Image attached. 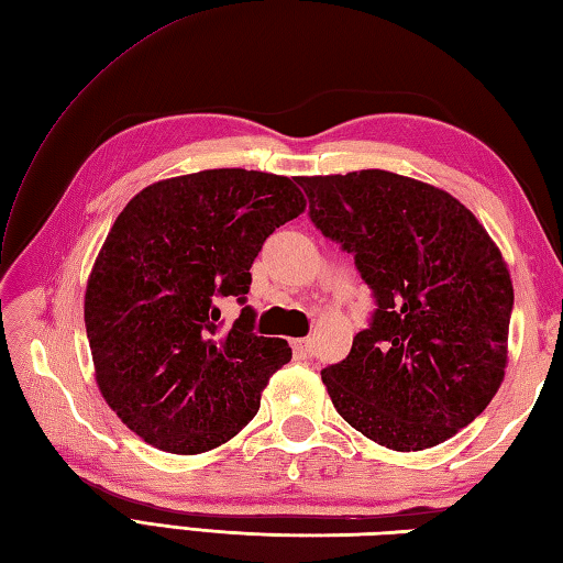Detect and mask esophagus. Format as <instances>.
<instances>
[{"label":"esophagus","mask_w":563,"mask_h":563,"mask_svg":"<svg viewBox=\"0 0 563 563\" xmlns=\"http://www.w3.org/2000/svg\"><path fill=\"white\" fill-rule=\"evenodd\" d=\"M291 347H294L296 357H309V355L313 353V343H311V338H299V341H294V343H291Z\"/></svg>","instance_id":"esophagus-1"}]
</instances>
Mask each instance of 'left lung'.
I'll return each mask as SVG.
<instances>
[{"mask_svg": "<svg viewBox=\"0 0 563 563\" xmlns=\"http://www.w3.org/2000/svg\"><path fill=\"white\" fill-rule=\"evenodd\" d=\"M296 184L377 306L347 357L321 369L333 407L391 451L449 441L505 377L515 294L500 250L451 194L407 176L365 168Z\"/></svg>", "mask_w": 563, "mask_h": 563, "instance_id": "obj_1", "label": "left lung"}]
</instances>
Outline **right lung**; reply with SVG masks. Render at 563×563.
I'll return each instance as SVG.
<instances>
[{
    "label": "right lung",
    "mask_w": 563,
    "mask_h": 563,
    "mask_svg": "<svg viewBox=\"0 0 563 563\" xmlns=\"http://www.w3.org/2000/svg\"><path fill=\"white\" fill-rule=\"evenodd\" d=\"M303 208L291 178L210 168L146 186L117 216L85 289V331L104 401L154 449L230 441L291 360L282 338L252 333L245 294L264 240ZM225 295L243 311L220 334Z\"/></svg>",
    "instance_id": "1"
}]
</instances>
